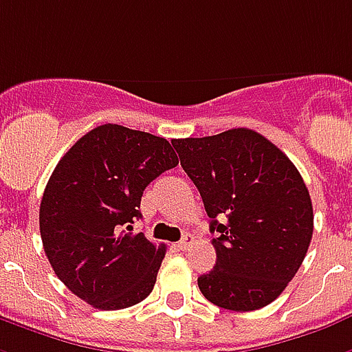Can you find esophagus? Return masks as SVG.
I'll list each match as a JSON object with an SVG mask.
<instances>
[{
	"label": "esophagus",
	"mask_w": 352,
	"mask_h": 352,
	"mask_svg": "<svg viewBox=\"0 0 352 352\" xmlns=\"http://www.w3.org/2000/svg\"><path fill=\"white\" fill-rule=\"evenodd\" d=\"M192 244H194V236H192V235H184L183 241L177 244V248L183 250V252H186V250H190V246H192Z\"/></svg>",
	"instance_id": "esophagus-1"
}]
</instances>
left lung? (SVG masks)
<instances>
[{"instance_id":"8db88e82","label":"left lung","mask_w":352,"mask_h":352,"mask_svg":"<svg viewBox=\"0 0 352 352\" xmlns=\"http://www.w3.org/2000/svg\"><path fill=\"white\" fill-rule=\"evenodd\" d=\"M171 143L216 233V265L197 278L199 291L223 309L265 308L295 278L314 235V207L298 169L250 129Z\"/></svg>"}]
</instances>
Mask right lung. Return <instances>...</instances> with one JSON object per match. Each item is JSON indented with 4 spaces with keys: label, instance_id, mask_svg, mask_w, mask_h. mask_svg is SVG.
<instances>
[{
    "label": "right lung",
    "instance_id": "add662e5",
    "mask_svg": "<svg viewBox=\"0 0 352 352\" xmlns=\"http://www.w3.org/2000/svg\"><path fill=\"white\" fill-rule=\"evenodd\" d=\"M177 164L168 140L108 123L80 138L54 169L38 212L44 254L93 308H129L155 287L166 246L130 231L143 190Z\"/></svg>",
    "mask_w": 352,
    "mask_h": 352
}]
</instances>
